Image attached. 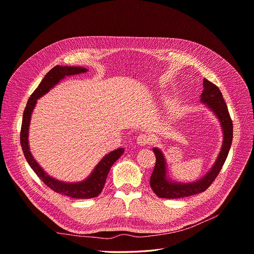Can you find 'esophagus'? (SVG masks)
<instances>
[{
	"label": "esophagus",
	"mask_w": 254,
	"mask_h": 254,
	"mask_svg": "<svg viewBox=\"0 0 254 254\" xmlns=\"http://www.w3.org/2000/svg\"><path fill=\"white\" fill-rule=\"evenodd\" d=\"M151 143V137L146 134H140L136 137V144L140 146H146Z\"/></svg>",
	"instance_id": "1"
}]
</instances>
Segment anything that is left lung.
<instances>
[{
	"instance_id": "obj_1",
	"label": "left lung",
	"mask_w": 254,
	"mask_h": 254,
	"mask_svg": "<svg viewBox=\"0 0 254 254\" xmlns=\"http://www.w3.org/2000/svg\"><path fill=\"white\" fill-rule=\"evenodd\" d=\"M203 91L200 95V102L205 104L218 119L222 132L223 143L220 153L211 169L200 179L193 182H177L167 175V161L163 152L159 148H153L156 156V164L150 178V186L153 191L162 198H180L200 193L209 188L219 172L221 171L227 159L233 139V124L230 118L228 107L224 101L220 89L210 82L203 79Z\"/></svg>"
}]
</instances>
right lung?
I'll list each match as a JSON object with an SVG mask.
<instances>
[{
  "label": "right lung",
  "instance_id": "obj_1",
  "mask_svg": "<svg viewBox=\"0 0 254 254\" xmlns=\"http://www.w3.org/2000/svg\"><path fill=\"white\" fill-rule=\"evenodd\" d=\"M88 72V68L83 66H67V65H56L52 70L44 76L38 87L34 90L33 93L28 99L26 104L24 113H23V120L21 126L20 132V143L22 147V151L27 160L28 164L33 169V171L37 174V176L43 181V183L55 190L58 193L63 195L70 196L73 198H92L99 195L102 191L103 187L106 181V177L111 166L125 152L124 148H119L114 151L109 152L105 155L99 163L95 166L90 173V175L79 182H65L62 180H58L53 176L49 175L45 172L42 167L37 163L30 152L28 134H29V126L31 121V115L37 103V100L45 95L48 92L53 89L56 85H58L62 80H64L67 76L79 75L82 73Z\"/></svg>",
  "mask_w": 254,
  "mask_h": 254
}]
</instances>
